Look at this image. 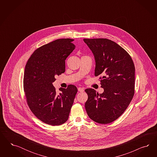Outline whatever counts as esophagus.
<instances>
[{
  "instance_id": "34e87169",
  "label": "esophagus",
  "mask_w": 157,
  "mask_h": 157,
  "mask_svg": "<svg viewBox=\"0 0 157 157\" xmlns=\"http://www.w3.org/2000/svg\"><path fill=\"white\" fill-rule=\"evenodd\" d=\"M78 90L79 92H83L84 91V89L82 88V87H78Z\"/></svg>"
}]
</instances>
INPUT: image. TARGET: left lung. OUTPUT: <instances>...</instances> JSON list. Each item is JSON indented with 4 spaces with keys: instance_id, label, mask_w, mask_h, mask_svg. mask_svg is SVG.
Returning <instances> with one entry per match:
<instances>
[{
    "instance_id": "8db88e82",
    "label": "left lung",
    "mask_w": 157,
    "mask_h": 157,
    "mask_svg": "<svg viewBox=\"0 0 157 157\" xmlns=\"http://www.w3.org/2000/svg\"><path fill=\"white\" fill-rule=\"evenodd\" d=\"M93 53L95 76H100L102 94L86 89L85 109L89 117L98 123L114 121L127 108L135 93V66L128 52L106 38L83 39Z\"/></svg>"
}]
</instances>
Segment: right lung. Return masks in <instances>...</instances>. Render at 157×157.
<instances>
[{
    "label": "right lung",
    "instance_id": "1",
    "mask_svg": "<svg viewBox=\"0 0 157 157\" xmlns=\"http://www.w3.org/2000/svg\"><path fill=\"white\" fill-rule=\"evenodd\" d=\"M73 39L55 40L37 49L27 62L24 89L27 104L37 119L51 125H60L68 119L78 91L75 86L60 88L58 94L52 83L65 72V60L75 49Z\"/></svg>",
    "mask_w": 157,
    "mask_h": 157
}]
</instances>
